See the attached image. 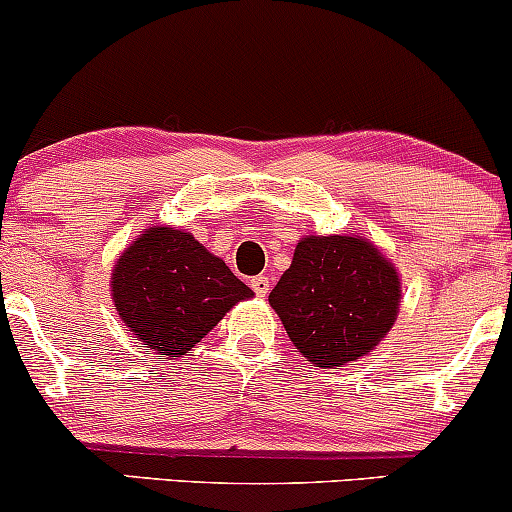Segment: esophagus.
Wrapping results in <instances>:
<instances>
[{
  "label": "esophagus",
  "mask_w": 512,
  "mask_h": 512,
  "mask_svg": "<svg viewBox=\"0 0 512 512\" xmlns=\"http://www.w3.org/2000/svg\"><path fill=\"white\" fill-rule=\"evenodd\" d=\"M250 286H252V291L257 293V296L264 298V296H267V293H269V286H272V281H269V276L260 274V276H252Z\"/></svg>",
  "instance_id": "1"
}]
</instances>
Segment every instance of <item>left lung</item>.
I'll list each match as a JSON object with an SVG mask.
<instances>
[{
  "label": "left lung",
  "instance_id": "1",
  "mask_svg": "<svg viewBox=\"0 0 512 512\" xmlns=\"http://www.w3.org/2000/svg\"><path fill=\"white\" fill-rule=\"evenodd\" d=\"M399 274L354 236H305L269 305L301 354L317 368L346 366L390 332L399 313Z\"/></svg>",
  "mask_w": 512,
  "mask_h": 512
}]
</instances>
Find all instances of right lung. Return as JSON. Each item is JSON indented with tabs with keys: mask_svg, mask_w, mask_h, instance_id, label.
I'll return each instance as SVG.
<instances>
[{
	"mask_svg": "<svg viewBox=\"0 0 512 512\" xmlns=\"http://www.w3.org/2000/svg\"><path fill=\"white\" fill-rule=\"evenodd\" d=\"M117 315L161 356H187L238 301L252 293L192 233L154 226L122 252L113 269Z\"/></svg>",
	"mask_w": 512,
	"mask_h": 512,
	"instance_id": "add662e5",
	"label": "right lung"
}]
</instances>
